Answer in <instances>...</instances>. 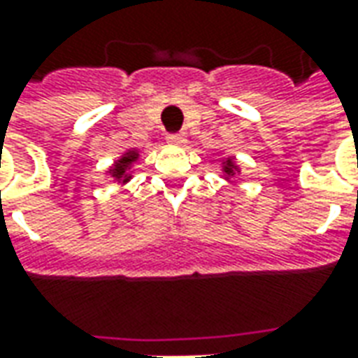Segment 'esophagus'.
<instances>
[{
    "label": "esophagus",
    "instance_id": "1",
    "mask_svg": "<svg viewBox=\"0 0 358 358\" xmlns=\"http://www.w3.org/2000/svg\"><path fill=\"white\" fill-rule=\"evenodd\" d=\"M166 141L172 143V145H184L187 141V138L184 134H169V136H166Z\"/></svg>",
    "mask_w": 358,
    "mask_h": 358
}]
</instances>
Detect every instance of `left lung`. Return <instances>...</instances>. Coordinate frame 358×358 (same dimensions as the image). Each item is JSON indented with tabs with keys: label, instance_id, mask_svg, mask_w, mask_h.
I'll return each instance as SVG.
<instances>
[{
	"label": "left lung",
	"instance_id": "obj_1",
	"mask_svg": "<svg viewBox=\"0 0 358 358\" xmlns=\"http://www.w3.org/2000/svg\"><path fill=\"white\" fill-rule=\"evenodd\" d=\"M222 172H224V180H228L230 184L234 182V176H238L241 172V169L236 164V161H234L232 157H226L224 161H222Z\"/></svg>",
	"mask_w": 358,
	"mask_h": 358
}]
</instances>
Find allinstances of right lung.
Listing matches in <instances>:
<instances>
[{"label":"right lung","mask_w":358,"mask_h":358,"mask_svg":"<svg viewBox=\"0 0 358 358\" xmlns=\"http://www.w3.org/2000/svg\"><path fill=\"white\" fill-rule=\"evenodd\" d=\"M138 159H140V151H138V149H126L124 153L113 163V166L107 171V174H109L110 178L115 180L117 184H120V186L124 187L126 184L134 178L132 166L134 163H138Z\"/></svg>","instance_id":"obj_1"}]
</instances>
